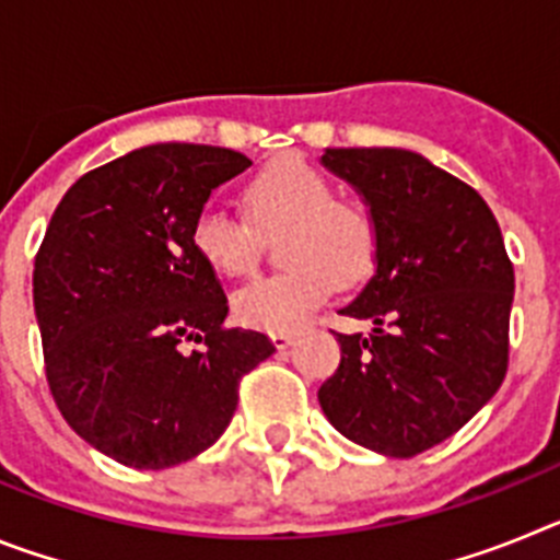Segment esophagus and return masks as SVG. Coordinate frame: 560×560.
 I'll use <instances>...</instances> for the list:
<instances>
[{"mask_svg":"<svg viewBox=\"0 0 560 560\" xmlns=\"http://www.w3.org/2000/svg\"><path fill=\"white\" fill-rule=\"evenodd\" d=\"M294 339H296L294 334H271V345H275L277 350L291 348V345H294Z\"/></svg>","mask_w":560,"mask_h":560,"instance_id":"esophagus-1","label":"esophagus"}]
</instances>
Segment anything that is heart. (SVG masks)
Segmentation results:
<instances>
[{"label":"heart","instance_id":"b5f03b06","mask_svg":"<svg viewBox=\"0 0 560 560\" xmlns=\"http://www.w3.org/2000/svg\"><path fill=\"white\" fill-rule=\"evenodd\" d=\"M334 182L300 156H285L246 185L249 218L207 205L196 215L190 241L196 255L219 275L252 271L260 233L289 230L283 260L289 269L257 277L232 294V314L241 325L266 334H291L328 300L334 280L359 283L370 275L378 235L368 210L336 201Z\"/></svg>","mask_w":560,"mask_h":560}]
</instances>
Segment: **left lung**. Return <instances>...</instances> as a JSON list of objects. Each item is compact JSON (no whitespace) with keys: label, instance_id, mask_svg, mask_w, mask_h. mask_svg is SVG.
I'll return each instance as SVG.
<instances>
[{"label":"left lung","instance_id":"8db88e82","mask_svg":"<svg viewBox=\"0 0 560 560\" xmlns=\"http://www.w3.org/2000/svg\"><path fill=\"white\" fill-rule=\"evenodd\" d=\"M323 165L368 205L375 271L339 314L341 361L319 387L325 418L359 446L415 457L468 423L502 387L513 264L474 187L404 148H325Z\"/></svg>","mask_w":560,"mask_h":560}]
</instances>
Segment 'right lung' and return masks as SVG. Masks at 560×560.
Masks as SVG:
<instances>
[{"label":"right lung","instance_id":"right-lung-1","mask_svg":"<svg viewBox=\"0 0 560 560\" xmlns=\"http://www.w3.org/2000/svg\"><path fill=\"white\" fill-rule=\"evenodd\" d=\"M249 165L156 142L89 171L49 219L33 269L49 393L117 463L160 471L210 448L241 378L275 353L269 336L224 328V289L190 241L212 190ZM182 340L206 348L182 354Z\"/></svg>","mask_w":560,"mask_h":560}]
</instances>
